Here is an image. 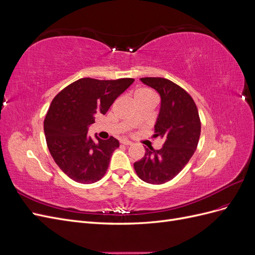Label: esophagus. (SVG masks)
Returning <instances> with one entry per match:
<instances>
[{"label": "esophagus", "mask_w": 255, "mask_h": 255, "mask_svg": "<svg viewBox=\"0 0 255 255\" xmlns=\"http://www.w3.org/2000/svg\"><path fill=\"white\" fill-rule=\"evenodd\" d=\"M120 142H121L122 144H126V145H130V144H132V141L127 140V139H121Z\"/></svg>", "instance_id": "esophagus-1"}]
</instances>
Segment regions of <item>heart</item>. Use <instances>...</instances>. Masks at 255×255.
<instances>
[{
	"label": "heart",
	"instance_id": "b5f03b06",
	"mask_svg": "<svg viewBox=\"0 0 255 255\" xmlns=\"http://www.w3.org/2000/svg\"><path fill=\"white\" fill-rule=\"evenodd\" d=\"M145 98H155L153 92L148 88L138 89L135 92V99H145ZM134 121V119H132Z\"/></svg>",
	"mask_w": 255,
	"mask_h": 255
}]
</instances>
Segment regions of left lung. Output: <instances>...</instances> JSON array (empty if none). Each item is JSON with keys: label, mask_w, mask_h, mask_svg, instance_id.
<instances>
[{"label": "left lung", "mask_w": 255, "mask_h": 255, "mask_svg": "<svg viewBox=\"0 0 255 255\" xmlns=\"http://www.w3.org/2000/svg\"><path fill=\"white\" fill-rule=\"evenodd\" d=\"M161 99L154 137L161 138L163 148H144V156L134 163L139 179L149 184L172 180L187 165L197 149L201 121L194 99L179 85L163 78H141Z\"/></svg>", "instance_id": "1"}]
</instances>
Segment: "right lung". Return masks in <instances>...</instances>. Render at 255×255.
<instances>
[{
    "label": "right lung",
    "mask_w": 255,
    "mask_h": 255,
    "mask_svg": "<svg viewBox=\"0 0 255 255\" xmlns=\"http://www.w3.org/2000/svg\"><path fill=\"white\" fill-rule=\"evenodd\" d=\"M134 79L101 81L84 78L68 85L53 99L43 122L44 135L53 159L73 181L91 184L101 180L119 141L92 140L88 127L96 115H105Z\"/></svg>",
    "instance_id": "add662e5"
}]
</instances>
